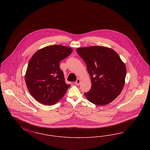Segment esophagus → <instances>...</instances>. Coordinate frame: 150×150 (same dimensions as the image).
<instances>
[{
  "instance_id": "1",
  "label": "esophagus",
  "mask_w": 150,
  "mask_h": 150,
  "mask_svg": "<svg viewBox=\"0 0 150 150\" xmlns=\"http://www.w3.org/2000/svg\"><path fill=\"white\" fill-rule=\"evenodd\" d=\"M80 82H81V80H80V79L78 78L77 80H76V81H75V84H76V85H78H78L80 84Z\"/></svg>"
}]
</instances>
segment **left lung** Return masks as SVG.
I'll list each match as a JSON object with an SVG mask.
<instances>
[{"mask_svg":"<svg viewBox=\"0 0 150 150\" xmlns=\"http://www.w3.org/2000/svg\"><path fill=\"white\" fill-rule=\"evenodd\" d=\"M76 51L86 62L91 77L92 88L84 93L86 98L98 106L111 103L124 88L125 64L114 50L106 47H82Z\"/></svg>","mask_w":150,"mask_h":150,"instance_id":"left-lung-1","label":"left lung"}]
</instances>
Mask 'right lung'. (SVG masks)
<instances>
[{
    "label": "right lung",
    "mask_w": 150,
    "mask_h": 150,
    "mask_svg": "<svg viewBox=\"0 0 150 150\" xmlns=\"http://www.w3.org/2000/svg\"><path fill=\"white\" fill-rule=\"evenodd\" d=\"M72 52L68 47L49 45L36 51L30 59L25 82L29 92L39 102L49 106L56 104L71 86L65 82L59 62Z\"/></svg>",
    "instance_id": "add662e5"
}]
</instances>
